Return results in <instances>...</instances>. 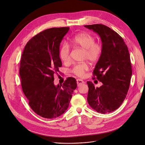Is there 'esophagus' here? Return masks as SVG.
I'll return each instance as SVG.
<instances>
[{
	"mask_svg": "<svg viewBox=\"0 0 145 145\" xmlns=\"http://www.w3.org/2000/svg\"><path fill=\"white\" fill-rule=\"evenodd\" d=\"M76 82H77V84H78V86L80 85V84H81L84 83V82L83 80L80 79H78L76 80Z\"/></svg>",
	"mask_w": 145,
	"mask_h": 145,
	"instance_id": "esophagus-1",
	"label": "esophagus"
}]
</instances>
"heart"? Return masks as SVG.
I'll return each instance as SVG.
<instances>
[{"label":"heart","mask_w":145,"mask_h":145,"mask_svg":"<svg viewBox=\"0 0 145 145\" xmlns=\"http://www.w3.org/2000/svg\"><path fill=\"white\" fill-rule=\"evenodd\" d=\"M95 38L89 33H82L74 36L71 42L75 46L84 49V59H87L91 62L99 60L102 53V45L99 42H95ZM61 59L65 63L70 61V48L69 44L64 43L59 50ZM88 65L86 62L75 65L71 69V72L79 77L84 76L85 72L88 70Z\"/></svg>","instance_id":"obj_1"}]
</instances>
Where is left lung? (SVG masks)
<instances>
[{
    "mask_svg": "<svg viewBox=\"0 0 145 145\" xmlns=\"http://www.w3.org/2000/svg\"><path fill=\"white\" fill-rule=\"evenodd\" d=\"M84 27L99 35L103 47L93 71L94 76L103 84L95 88L91 82H87L88 102L98 112H111L120 107L129 89L132 69L128 48L123 38L105 25L95 24Z\"/></svg>",
    "mask_w": 145,
    "mask_h": 145,
    "instance_id": "8db88e82",
    "label": "left lung"
}]
</instances>
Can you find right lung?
Returning a JSON list of instances; mask_svg holds the SVG:
<instances>
[{"mask_svg":"<svg viewBox=\"0 0 145 145\" xmlns=\"http://www.w3.org/2000/svg\"><path fill=\"white\" fill-rule=\"evenodd\" d=\"M69 28H51L39 33L27 43L22 55L19 75L23 93L31 109L43 118L52 119L63 114L77 87L72 77L62 84L54 83V75L62 65L60 44Z\"/></svg>","mask_w":145,"mask_h":145,"instance_id":"add662e5","label":"right lung"}]
</instances>
